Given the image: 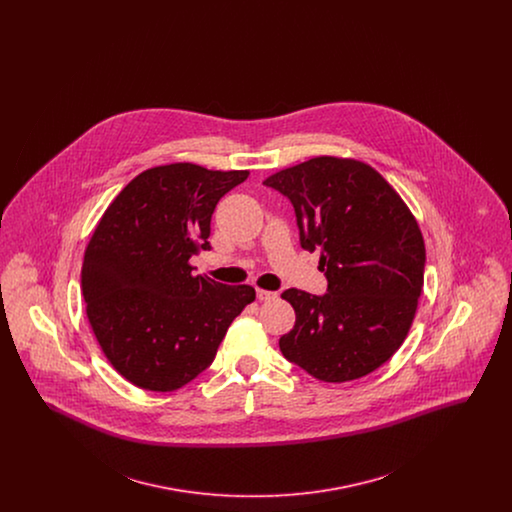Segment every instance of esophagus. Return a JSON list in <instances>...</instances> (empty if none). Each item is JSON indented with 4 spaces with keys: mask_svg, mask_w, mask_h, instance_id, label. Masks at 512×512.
Segmentation results:
<instances>
[{
    "mask_svg": "<svg viewBox=\"0 0 512 512\" xmlns=\"http://www.w3.org/2000/svg\"><path fill=\"white\" fill-rule=\"evenodd\" d=\"M278 295L274 292H267V290H261V288H257V299L259 301H270V299H276Z\"/></svg>",
    "mask_w": 512,
    "mask_h": 512,
    "instance_id": "34e87169",
    "label": "esophagus"
}]
</instances>
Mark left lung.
<instances>
[{
	"label": "left lung",
	"mask_w": 512,
	"mask_h": 512,
	"mask_svg": "<svg viewBox=\"0 0 512 512\" xmlns=\"http://www.w3.org/2000/svg\"><path fill=\"white\" fill-rule=\"evenodd\" d=\"M265 184L290 197L301 247L320 249L322 297L290 288L295 324L282 355L322 382L363 378L390 361L413 324L426 247L390 182L357 159L320 155Z\"/></svg>",
	"instance_id": "obj_1"
}]
</instances>
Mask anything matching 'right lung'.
I'll return each mask as SVG.
<instances>
[{
  "label": "right lung",
  "instance_id": "obj_1",
  "mask_svg": "<svg viewBox=\"0 0 512 512\" xmlns=\"http://www.w3.org/2000/svg\"><path fill=\"white\" fill-rule=\"evenodd\" d=\"M249 171L194 163L140 172L109 203L82 261L86 315L101 351L130 384L174 391L213 363L251 286L194 276L220 197Z\"/></svg>",
  "mask_w": 512,
  "mask_h": 512
}]
</instances>
